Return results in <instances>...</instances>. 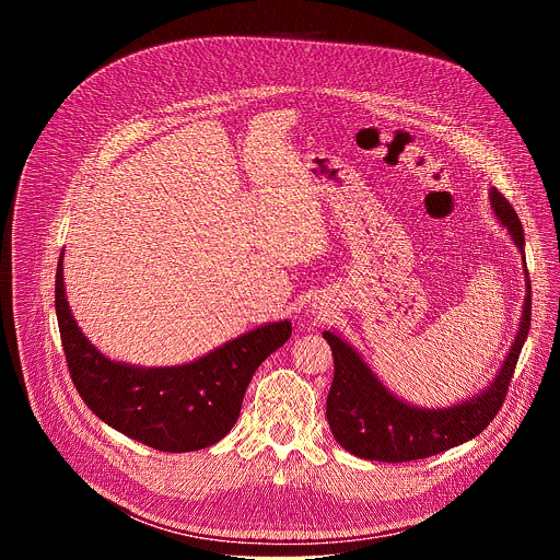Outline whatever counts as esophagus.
<instances>
[{
  "instance_id": "34e87169",
  "label": "esophagus",
  "mask_w": 560,
  "mask_h": 560,
  "mask_svg": "<svg viewBox=\"0 0 560 560\" xmlns=\"http://www.w3.org/2000/svg\"><path fill=\"white\" fill-rule=\"evenodd\" d=\"M318 310V314H322V307H316Z\"/></svg>"
}]
</instances>
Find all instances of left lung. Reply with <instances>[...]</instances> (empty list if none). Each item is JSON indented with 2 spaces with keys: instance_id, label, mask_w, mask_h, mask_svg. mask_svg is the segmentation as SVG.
Listing matches in <instances>:
<instances>
[{
  "instance_id": "8db88e82",
  "label": "left lung",
  "mask_w": 560,
  "mask_h": 560,
  "mask_svg": "<svg viewBox=\"0 0 560 560\" xmlns=\"http://www.w3.org/2000/svg\"><path fill=\"white\" fill-rule=\"evenodd\" d=\"M490 206L525 259V234L518 214L497 188L490 190ZM529 322L532 283L525 266L521 326L499 374L481 394L463 398L460 404L450 408L434 410L410 406L392 394L348 341L337 332L326 330L324 339L330 343L335 357V378L328 394L326 417L337 443L365 460L406 463L434 456L478 436L503 406L521 348L529 332Z\"/></svg>"
}]
</instances>
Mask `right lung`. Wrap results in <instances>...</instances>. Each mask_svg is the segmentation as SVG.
I'll return each instance as SVG.
<instances>
[{"instance_id":"right-lung-1","label":"right lung","mask_w":560,"mask_h":560,"mask_svg":"<svg viewBox=\"0 0 560 560\" xmlns=\"http://www.w3.org/2000/svg\"><path fill=\"white\" fill-rule=\"evenodd\" d=\"M55 310L66 363L84 404L117 432L159 452H192L221 441L242 412L255 370L292 335L290 322H275L184 365L113 361L84 337L68 307L63 253L55 277Z\"/></svg>"}]
</instances>
